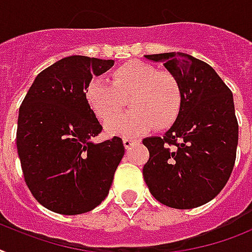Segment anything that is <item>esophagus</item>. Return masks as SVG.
Here are the masks:
<instances>
[{
  "label": "esophagus",
  "instance_id": "34e87169",
  "mask_svg": "<svg viewBox=\"0 0 252 252\" xmlns=\"http://www.w3.org/2000/svg\"><path fill=\"white\" fill-rule=\"evenodd\" d=\"M122 141H124V145H125V148L128 149L131 147V145L134 144V139H130V138H124L122 139Z\"/></svg>",
  "mask_w": 252,
  "mask_h": 252
}]
</instances>
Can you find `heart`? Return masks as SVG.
<instances>
[{
  "instance_id": "obj_1",
  "label": "heart",
  "mask_w": 252,
  "mask_h": 252,
  "mask_svg": "<svg viewBox=\"0 0 252 252\" xmlns=\"http://www.w3.org/2000/svg\"><path fill=\"white\" fill-rule=\"evenodd\" d=\"M85 99L101 121L117 116L127 100L131 111L108 122L105 131L131 138L151 127L166 130L175 124L182 112L183 87L171 72L141 60H130L112 70L111 82L91 81Z\"/></svg>"
}]
</instances>
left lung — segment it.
<instances>
[{
  "label": "left lung",
  "instance_id": "8db88e82",
  "mask_svg": "<svg viewBox=\"0 0 252 252\" xmlns=\"http://www.w3.org/2000/svg\"><path fill=\"white\" fill-rule=\"evenodd\" d=\"M165 62L183 87L178 120L162 138H147L143 176L149 192L172 209H194L215 198L236 162L238 122L233 94L202 60L183 53L145 55Z\"/></svg>",
  "mask_w": 252,
  "mask_h": 252
}]
</instances>
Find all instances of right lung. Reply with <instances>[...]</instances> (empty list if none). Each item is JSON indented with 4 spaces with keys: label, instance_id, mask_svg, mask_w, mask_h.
Wrapping results in <instances>:
<instances>
[{
    "label": "right lung",
    "instance_id": "1",
    "mask_svg": "<svg viewBox=\"0 0 252 252\" xmlns=\"http://www.w3.org/2000/svg\"><path fill=\"white\" fill-rule=\"evenodd\" d=\"M112 65L113 60L64 58L36 77L22 101L16 148L23 176L33 197L54 213L78 215L100 205L124 157L118 136L90 141L103 127L85 91L93 76Z\"/></svg>",
    "mask_w": 252,
    "mask_h": 252
}]
</instances>
